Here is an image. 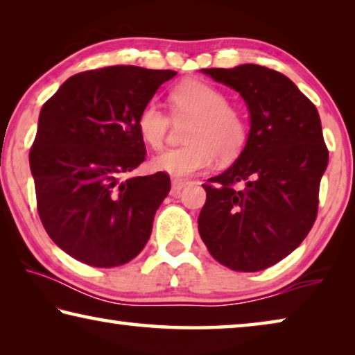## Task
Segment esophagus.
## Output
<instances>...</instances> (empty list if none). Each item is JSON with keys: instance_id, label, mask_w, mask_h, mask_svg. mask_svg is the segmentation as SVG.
<instances>
[{"instance_id": "34e87169", "label": "esophagus", "mask_w": 355, "mask_h": 355, "mask_svg": "<svg viewBox=\"0 0 355 355\" xmlns=\"http://www.w3.org/2000/svg\"><path fill=\"white\" fill-rule=\"evenodd\" d=\"M186 184H188V183L183 182V180H177V178L172 180V194H173V196L178 194V192L182 191Z\"/></svg>"}]
</instances>
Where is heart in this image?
<instances>
[{
  "label": "heart",
  "instance_id": "1",
  "mask_svg": "<svg viewBox=\"0 0 355 355\" xmlns=\"http://www.w3.org/2000/svg\"><path fill=\"white\" fill-rule=\"evenodd\" d=\"M173 119L189 117L183 130L182 147L155 156V171L172 177H189L213 163L235 159L248 142L249 125L241 110L227 103L225 94L211 83L188 78L169 92ZM136 128L141 139L152 148L164 144L169 117L155 103H148L137 114Z\"/></svg>",
  "mask_w": 355,
  "mask_h": 355
}]
</instances>
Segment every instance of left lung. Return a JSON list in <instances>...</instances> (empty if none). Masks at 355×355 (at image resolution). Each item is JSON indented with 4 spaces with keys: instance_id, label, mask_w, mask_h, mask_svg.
Here are the masks:
<instances>
[{
    "instance_id": "1",
    "label": "left lung",
    "mask_w": 355,
    "mask_h": 355,
    "mask_svg": "<svg viewBox=\"0 0 355 355\" xmlns=\"http://www.w3.org/2000/svg\"><path fill=\"white\" fill-rule=\"evenodd\" d=\"M241 94L250 112L245 147L233 166L203 184L199 233L233 271H263L309 235L329 150L316 106L280 71L257 64L202 69Z\"/></svg>"
}]
</instances>
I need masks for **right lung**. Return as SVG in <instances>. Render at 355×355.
Instances as JSON below:
<instances>
[{
  "label": "right lung",
  "mask_w": 355,
  "mask_h": 355,
  "mask_svg": "<svg viewBox=\"0 0 355 355\" xmlns=\"http://www.w3.org/2000/svg\"><path fill=\"white\" fill-rule=\"evenodd\" d=\"M175 75L136 65L86 70L42 106L29 150L37 211L48 236L75 260L120 266L147 244L171 178L123 175L146 159L137 114Z\"/></svg>",
  "instance_id": "1"
}]
</instances>
